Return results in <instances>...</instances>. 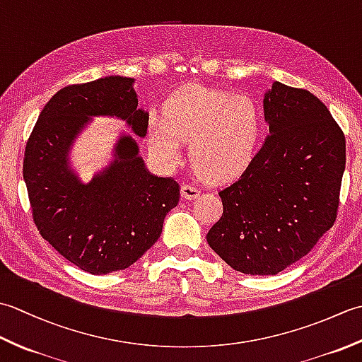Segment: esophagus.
<instances>
[{
	"label": "esophagus",
	"mask_w": 362,
	"mask_h": 362,
	"mask_svg": "<svg viewBox=\"0 0 362 362\" xmlns=\"http://www.w3.org/2000/svg\"><path fill=\"white\" fill-rule=\"evenodd\" d=\"M180 194H182L183 199L191 201V199H196L199 194H201V191H199L194 185H182Z\"/></svg>",
	"instance_id": "obj_1"
}]
</instances>
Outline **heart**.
<instances>
[{
    "label": "heart",
    "instance_id": "1",
    "mask_svg": "<svg viewBox=\"0 0 362 362\" xmlns=\"http://www.w3.org/2000/svg\"><path fill=\"white\" fill-rule=\"evenodd\" d=\"M263 127V115L252 98L188 86L166 99L163 115H151L146 135L161 168L179 165L183 141H189L196 173L210 182H228L252 165Z\"/></svg>",
    "mask_w": 362,
    "mask_h": 362
}]
</instances>
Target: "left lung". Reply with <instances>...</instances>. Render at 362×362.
<instances>
[{"label":"left lung","instance_id":"8db88e82","mask_svg":"<svg viewBox=\"0 0 362 362\" xmlns=\"http://www.w3.org/2000/svg\"><path fill=\"white\" fill-rule=\"evenodd\" d=\"M264 117L271 135L219 191L224 211L206 233L230 267L250 275H275L308 255L334 224L345 169L342 129L308 90L274 82Z\"/></svg>","mask_w":362,"mask_h":362}]
</instances>
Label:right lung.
Wrapping results in <instances>:
<instances>
[{"mask_svg":"<svg viewBox=\"0 0 362 362\" xmlns=\"http://www.w3.org/2000/svg\"><path fill=\"white\" fill-rule=\"evenodd\" d=\"M132 83V78L109 76L59 90L43 107L23 160L37 230L60 255L93 275L122 271L141 258L180 197L173 177L146 171L130 136H121L117 160L87 185L68 169V149L90 117H118L138 136L146 135L149 115L136 109Z\"/></svg>","mask_w":362,"mask_h":362,"instance_id":"add662e5","label":"right lung"}]
</instances>
